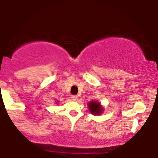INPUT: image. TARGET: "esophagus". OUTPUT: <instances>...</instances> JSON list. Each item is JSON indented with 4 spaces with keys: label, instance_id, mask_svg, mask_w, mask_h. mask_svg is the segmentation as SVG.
<instances>
[{
    "label": "esophagus",
    "instance_id": "1",
    "mask_svg": "<svg viewBox=\"0 0 158 158\" xmlns=\"http://www.w3.org/2000/svg\"><path fill=\"white\" fill-rule=\"evenodd\" d=\"M77 98H78V97H77V95H72V96H71V99H73V100H74V101L77 100Z\"/></svg>",
    "mask_w": 158,
    "mask_h": 158
}]
</instances>
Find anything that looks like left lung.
<instances>
[{"label":"left lung","instance_id":"8db88e82","mask_svg":"<svg viewBox=\"0 0 158 158\" xmlns=\"http://www.w3.org/2000/svg\"><path fill=\"white\" fill-rule=\"evenodd\" d=\"M88 108H89L90 111L93 114H100L102 113V108L101 107L100 104L97 102H90L88 104Z\"/></svg>","mask_w":158,"mask_h":158}]
</instances>
